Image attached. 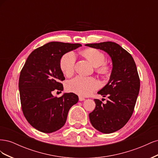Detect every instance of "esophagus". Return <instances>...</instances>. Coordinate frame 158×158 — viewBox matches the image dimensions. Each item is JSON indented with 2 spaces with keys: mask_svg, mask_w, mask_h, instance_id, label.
Wrapping results in <instances>:
<instances>
[{
  "mask_svg": "<svg viewBox=\"0 0 158 158\" xmlns=\"http://www.w3.org/2000/svg\"><path fill=\"white\" fill-rule=\"evenodd\" d=\"M85 99V98H82V97H79V101H80V102H82V101H84Z\"/></svg>",
  "mask_w": 158,
  "mask_h": 158,
  "instance_id": "obj_1",
  "label": "esophagus"
}]
</instances>
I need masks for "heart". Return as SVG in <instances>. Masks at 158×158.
Instances as JSON below:
<instances>
[{
	"mask_svg": "<svg viewBox=\"0 0 158 158\" xmlns=\"http://www.w3.org/2000/svg\"><path fill=\"white\" fill-rule=\"evenodd\" d=\"M82 55L86 58L94 67L97 69L99 74L106 75L109 73V68L105 64L106 56L103 52L95 49H85ZM76 57L74 52H69L62 57L60 61V67L63 73L66 76H71L74 70ZM99 86L98 81L92 77L76 76L68 83L67 89L71 92L80 96H88Z\"/></svg>",
	"mask_w": 158,
	"mask_h": 158,
	"instance_id": "b5f03b06",
	"label": "heart"
}]
</instances>
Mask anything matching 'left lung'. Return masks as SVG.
Segmentation results:
<instances>
[{"label":"left lung","mask_w":158,"mask_h":158,"mask_svg":"<svg viewBox=\"0 0 158 158\" xmlns=\"http://www.w3.org/2000/svg\"><path fill=\"white\" fill-rule=\"evenodd\" d=\"M106 52L111 57L112 70L107 84L98 92L108 96L106 103L94 99L95 108L89 114L92 126L110 134L118 131L130 119L140 90V79L135 62L130 53L116 43L107 41L86 44Z\"/></svg>","instance_id":"1"}]
</instances>
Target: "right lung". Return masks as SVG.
<instances>
[{
    "mask_svg": "<svg viewBox=\"0 0 158 158\" xmlns=\"http://www.w3.org/2000/svg\"><path fill=\"white\" fill-rule=\"evenodd\" d=\"M79 44L50 42L35 49L27 57L19 78V91L23 114L37 130L51 133L63 127L71 107L78 102L74 93L60 98L52 94L63 91L65 79L60 61L66 52L81 47Z\"/></svg>",
    "mask_w": 158,
    "mask_h": 158,
    "instance_id": "right-lung-1",
    "label": "right lung"
}]
</instances>
